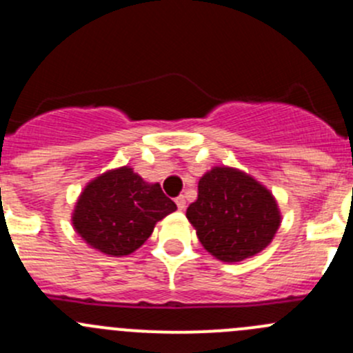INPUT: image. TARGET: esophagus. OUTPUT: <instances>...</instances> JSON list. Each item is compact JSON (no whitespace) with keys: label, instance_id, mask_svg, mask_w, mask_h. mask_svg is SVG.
<instances>
[{"label":"esophagus","instance_id":"esophagus-1","mask_svg":"<svg viewBox=\"0 0 353 353\" xmlns=\"http://www.w3.org/2000/svg\"><path fill=\"white\" fill-rule=\"evenodd\" d=\"M176 205H177V208H179V210H184V208H186V199H184L183 194H181V196H177V198H176Z\"/></svg>","mask_w":353,"mask_h":353}]
</instances>
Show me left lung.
I'll return each mask as SVG.
<instances>
[{"mask_svg": "<svg viewBox=\"0 0 353 353\" xmlns=\"http://www.w3.org/2000/svg\"><path fill=\"white\" fill-rule=\"evenodd\" d=\"M186 216L203 248L227 263L258 254L280 227L272 193L230 167H213L199 179L198 199L188 206Z\"/></svg>", "mask_w": 353, "mask_h": 353, "instance_id": "obj_1", "label": "left lung"}]
</instances>
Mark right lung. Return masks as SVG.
I'll use <instances>...</instances> for the list:
<instances>
[{
    "mask_svg": "<svg viewBox=\"0 0 353 353\" xmlns=\"http://www.w3.org/2000/svg\"><path fill=\"white\" fill-rule=\"evenodd\" d=\"M176 208L160 184L145 183L133 169L121 167L87 184L74 206L73 227L85 243L104 254L126 256Z\"/></svg>",
    "mask_w": 353,
    "mask_h": 353,
    "instance_id": "right-lung-1",
    "label": "right lung"
}]
</instances>
